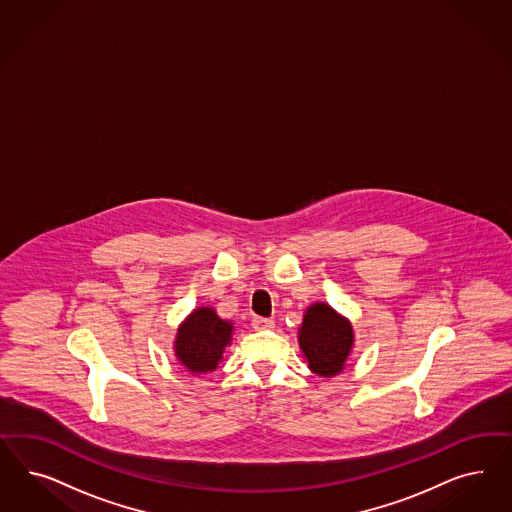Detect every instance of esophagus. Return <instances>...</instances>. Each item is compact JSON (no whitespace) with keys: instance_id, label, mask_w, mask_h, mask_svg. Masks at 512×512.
Masks as SVG:
<instances>
[{"instance_id":"esophagus-1","label":"esophagus","mask_w":512,"mask_h":512,"mask_svg":"<svg viewBox=\"0 0 512 512\" xmlns=\"http://www.w3.org/2000/svg\"><path fill=\"white\" fill-rule=\"evenodd\" d=\"M252 326L254 330H269L275 326V322L271 318H262V316H254L252 318Z\"/></svg>"}]
</instances>
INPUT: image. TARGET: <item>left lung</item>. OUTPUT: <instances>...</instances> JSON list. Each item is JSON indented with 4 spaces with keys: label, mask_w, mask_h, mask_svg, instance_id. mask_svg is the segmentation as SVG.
<instances>
[{
    "label": "left lung",
    "mask_w": 512,
    "mask_h": 512,
    "mask_svg": "<svg viewBox=\"0 0 512 512\" xmlns=\"http://www.w3.org/2000/svg\"><path fill=\"white\" fill-rule=\"evenodd\" d=\"M299 347L314 373L333 377L347 360L352 347V328L331 307L316 303L303 318Z\"/></svg>",
    "instance_id": "obj_1"
}]
</instances>
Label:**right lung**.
Returning <instances> with one entry per match:
<instances>
[{"mask_svg":"<svg viewBox=\"0 0 512 512\" xmlns=\"http://www.w3.org/2000/svg\"><path fill=\"white\" fill-rule=\"evenodd\" d=\"M231 330L230 322L220 320L213 309H196L177 333L175 352L179 362L192 373L213 371L230 343Z\"/></svg>","mask_w":512,"mask_h":512,"instance_id":"1","label":"right lung"}]
</instances>
